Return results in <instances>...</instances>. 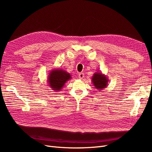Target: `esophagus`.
<instances>
[{
	"instance_id": "1",
	"label": "esophagus",
	"mask_w": 152,
	"mask_h": 152,
	"mask_svg": "<svg viewBox=\"0 0 152 152\" xmlns=\"http://www.w3.org/2000/svg\"><path fill=\"white\" fill-rule=\"evenodd\" d=\"M84 77V74L83 73H80L79 74V78L80 79H83V78Z\"/></svg>"
}]
</instances>
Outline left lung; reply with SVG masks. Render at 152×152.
<instances>
[{
    "label": "left lung",
    "mask_w": 152,
    "mask_h": 152,
    "mask_svg": "<svg viewBox=\"0 0 152 152\" xmlns=\"http://www.w3.org/2000/svg\"><path fill=\"white\" fill-rule=\"evenodd\" d=\"M94 87L98 91H102L108 85V79L107 75L103 74L101 71L94 73L91 78Z\"/></svg>",
    "instance_id": "obj_1"
}]
</instances>
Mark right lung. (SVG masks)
<instances>
[{
    "instance_id": "1",
    "label": "right lung",
    "mask_w": 152,
    "mask_h": 152,
    "mask_svg": "<svg viewBox=\"0 0 152 152\" xmlns=\"http://www.w3.org/2000/svg\"><path fill=\"white\" fill-rule=\"evenodd\" d=\"M72 78V75L65 70L60 68H54L49 73L48 84L52 90L59 92L65 86L66 82Z\"/></svg>"
}]
</instances>
